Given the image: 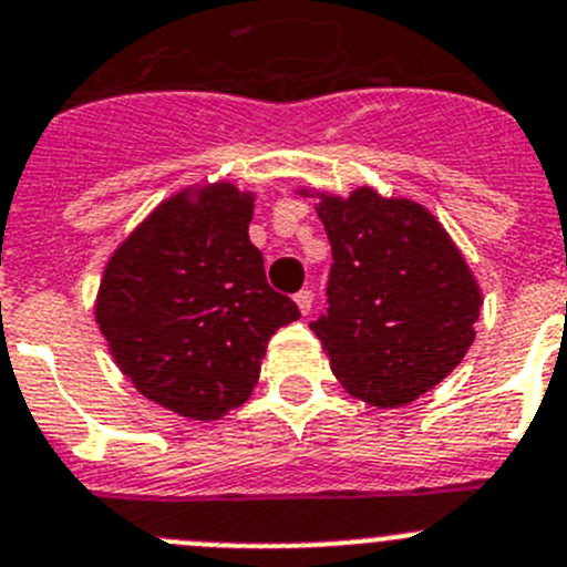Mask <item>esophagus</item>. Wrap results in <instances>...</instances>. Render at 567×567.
<instances>
[{"instance_id": "34e87169", "label": "esophagus", "mask_w": 567, "mask_h": 567, "mask_svg": "<svg viewBox=\"0 0 567 567\" xmlns=\"http://www.w3.org/2000/svg\"><path fill=\"white\" fill-rule=\"evenodd\" d=\"M296 308H299L301 316H308L310 310H313V290H299V293L293 296Z\"/></svg>"}]
</instances>
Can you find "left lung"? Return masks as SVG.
Masks as SVG:
<instances>
[{
    "label": "left lung",
    "mask_w": 567,
    "mask_h": 567,
    "mask_svg": "<svg viewBox=\"0 0 567 567\" xmlns=\"http://www.w3.org/2000/svg\"><path fill=\"white\" fill-rule=\"evenodd\" d=\"M319 198L332 246L327 313L310 324L347 394L400 409L442 383L475 341L481 288L436 215L358 187Z\"/></svg>",
    "instance_id": "1"
}]
</instances>
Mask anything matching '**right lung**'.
Listing matches in <instances>:
<instances>
[{"label":"right lung","mask_w":567,"mask_h":567,"mask_svg":"<svg viewBox=\"0 0 567 567\" xmlns=\"http://www.w3.org/2000/svg\"><path fill=\"white\" fill-rule=\"evenodd\" d=\"M254 193L189 184L105 262L94 321L120 372L151 403L212 422L251 396L268 338L299 319L248 240Z\"/></svg>","instance_id":"right-lung-1"}]
</instances>
